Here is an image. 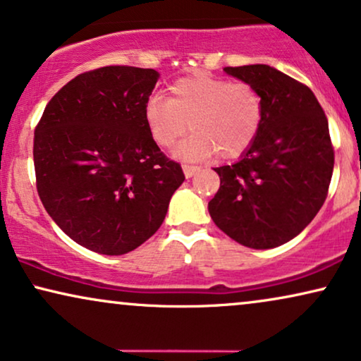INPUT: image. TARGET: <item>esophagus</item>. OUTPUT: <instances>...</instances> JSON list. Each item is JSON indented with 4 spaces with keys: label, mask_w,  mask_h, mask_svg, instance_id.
<instances>
[{
    "label": "esophagus",
    "mask_w": 361,
    "mask_h": 361,
    "mask_svg": "<svg viewBox=\"0 0 361 361\" xmlns=\"http://www.w3.org/2000/svg\"><path fill=\"white\" fill-rule=\"evenodd\" d=\"M182 171H184V176L187 177V179H189V177H192L194 174H197L199 172V167H195V166H182Z\"/></svg>",
    "instance_id": "esophagus-1"
}]
</instances>
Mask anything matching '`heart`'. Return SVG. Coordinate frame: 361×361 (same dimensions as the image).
Listing matches in <instances>:
<instances>
[{
  "label": "heart",
  "instance_id": "heart-1",
  "mask_svg": "<svg viewBox=\"0 0 361 361\" xmlns=\"http://www.w3.org/2000/svg\"><path fill=\"white\" fill-rule=\"evenodd\" d=\"M169 92V99L154 96L144 107V123L159 147H174L189 126L194 133L176 151L184 161H205L219 152L233 159L255 142L264 102L250 84L199 73L177 79Z\"/></svg>",
  "mask_w": 361,
  "mask_h": 361
}]
</instances>
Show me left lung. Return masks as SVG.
Returning a JSON list of instances; mask_svg holds the SVG:
<instances>
[{
  "instance_id": "left-lung-1",
  "label": "left lung",
  "mask_w": 361,
  "mask_h": 361,
  "mask_svg": "<svg viewBox=\"0 0 361 361\" xmlns=\"http://www.w3.org/2000/svg\"><path fill=\"white\" fill-rule=\"evenodd\" d=\"M224 71L259 91L264 123L235 164L214 169L221 187L209 214L242 245L274 249L297 237L325 202L335 162L329 121L312 89L279 69Z\"/></svg>"
}]
</instances>
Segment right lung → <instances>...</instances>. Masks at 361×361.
Segmentation results:
<instances>
[{
	"label": "right lung",
	"mask_w": 361,
	"mask_h": 361,
	"mask_svg": "<svg viewBox=\"0 0 361 361\" xmlns=\"http://www.w3.org/2000/svg\"><path fill=\"white\" fill-rule=\"evenodd\" d=\"M157 79L154 69L133 66L79 74L36 126L41 202L61 231L97 254H128L152 237L185 179L144 123Z\"/></svg>",
	"instance_id": "add662e5"
}]
</instances>
